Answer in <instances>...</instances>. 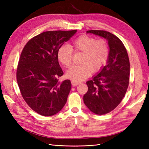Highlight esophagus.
Here are the masks:
<instances>
[{"mask_svg": "<svg viewBox=\"0 0 149 149\" xmlns=\"http://www.w3.org/2000/svg\"><path fill=\"white\" fill-rule=\"evenodd\" d=\"M71 83H72V85L73 86H76L78 84H79V83H78V82H77V81H73V80L71 81Z\"/></svg>", "mask_w": 149, "mask_h": 149, "instance_id": "1", "label": "esophagus"}]
</instances>
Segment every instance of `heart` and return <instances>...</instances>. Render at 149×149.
I'll return each mask as SVG.
<instances>
[{"mask_svg": "<svg viewBox=\"0 0 149 149\" xmlns=\"http://www.w3.org/2000/svg\"><path fill=\"white\" fill-rule=\"evenodd\" d=\"M73 50L83 52L81 65L71 66L66 72V77L75 81H81L93 72H98L106 64L109 57V47L105 40H96L87 35L79 37L71 47L64 44L58 51L59 61L65 66L71 65Z\"/></svg>", "mask_w": 149, "mask_h": 149, "instance_id": "heart-1", "label": "heart"}]
</instances>
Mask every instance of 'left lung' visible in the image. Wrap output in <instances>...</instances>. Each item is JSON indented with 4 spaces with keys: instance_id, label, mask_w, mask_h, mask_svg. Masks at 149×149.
Listing matches in <instances>:
<instances>
[{
    "instance_id": "left-lung-1",
    "label": "left lung",
    "mask_w": 149,
    "mask_h": 149,
    "mask_svg": "<svg viewBox=\"0 0 149 149\" xmlns=\"http://www.w3.org/2000/svg\"><path fill=\"white\" fill-rule=\"evenodd\" d=\"M92 33L105 38L109 47L106 66L86 82L88 88L83 100L88 108L97 115H104L118 106L127 91L129 83L130 63L122 41L106 31L90 30Z\"/></svg>"
}]
</instances>
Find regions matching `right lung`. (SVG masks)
<instances>
[{
  "label": "right lung",
  "mask_w": 149,
  "mask_h": 149,
  "mask_svg": "<svg viewBox=\"0 0 149 149\" xmlns=\"http://www.w3.org/2000/svg\"><path fill=\"white\" fill-rule=\"evenodd\" d=\"M76 32L46 31L31 38L22 50L17 70L18 85L27 105L41 115L58 113L67 100L71 82L58 81L63 72L58 51Z\"/></svg>",
  "instance_id": "obj_1"
}]
</instances>
